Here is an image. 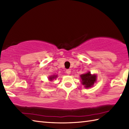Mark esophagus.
I'll return each instance as SVG.
<instances>
[{
	"label": "esophagus",
	"instance_id": "esophagus-1",
	"mask_svg": "<svg viewBox=\"0 0 129 129\" xmlns=\"http://www.w3.org/2000/svg\"><path fill=\"white\" fill-rule=\"evenodd\" d=\"M70 73H71V70H70V69H67V70H66V73L67 74L69 75L70 74Z\"/></svg>",
	"mask_w": 129,
	"mask_h": 129
}]
</instances>
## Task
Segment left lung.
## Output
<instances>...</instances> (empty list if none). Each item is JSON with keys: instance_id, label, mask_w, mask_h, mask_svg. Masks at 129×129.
<instances>
[{"instance_id": "8db88e82", "label": "left lung", "mask_w": 129, "mask_h": 129, "mask_svg": "<svg viewBox=\"0 0 129 129\" xmlns=\"http://www.w3.org/2000/svg\"><path fill=\"white\" fill-rule=\"evenodd\" d=\"M80 77L82 80V84L86 88L91 87L96 81V76L95 75H92L90 72L81 75Z\"/></svg>"}]
</instances>
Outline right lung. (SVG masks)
Wrapping results in <instances>:
<instances>
[{
  "label": "right lung",
  "instance_id": "obj_1",
  "mask_svg": "<svg viewBox=\"0 0 129 129\" xmlns=\"http://www.w3.org/2000/svg\"><path fill=\"white\" fill-rule=\"evenodd\" d=\"M56 77H57L56 76H50V78H49V79H50V80H52L53 79H54V78H56Z\"/></svg>",
  "mask_w": 129,
  "mask_h": 129
}]
</instances>
